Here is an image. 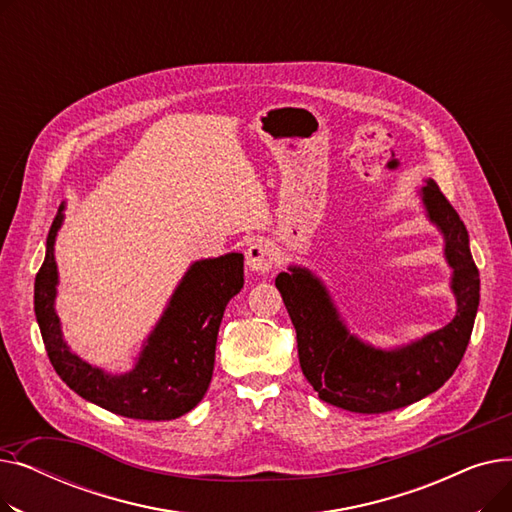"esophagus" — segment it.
Instances as JSON below:
<instances>
[{"instance_id": "34e87169", "label": "esophagus", "mask_w": 512, "mask_h": 512, "mask_svg": "<svg viewBox=\"0 0 512 512\" xmlns=\"http://www.w3.org/2000/svg\"><path fill=\"white\" fill-rule=\"evenodd\" d=\"M245 255H247L249 270L255 274H267L276 263V253H274L270 242H265V240L253 242V245L247 247Z\"/></svg>"}]
</instances>
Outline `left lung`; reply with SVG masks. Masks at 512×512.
<instances>
[{
	"mask_svg": "<svg viewBox=\"0 0 512 512\" xmlns=\"http://www.w3.org/2000/svg\"><path fill=\"white\" fill-rule=\"evenodd\" d=\"M427 218L444 236L456 315L448 326L411 344L375 348L348 332L328 288L307 267L290 265L276 288L297 330L303 375L328 405L353 413H388L436 392L459 367L479 305V270L459 213L434 180L421 186Z\"/></svg>",
	"mask_w": 512,
	"mask_h": 512,
	"instance_id": "8db88e82",
	"label": "left lung"
}]
</instances>
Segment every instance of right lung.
Here are the masks:
<instances>
[{"instance_id":"1","label":"right lung","mask_w":512,"mask_h":512,"mask_svg":"<svg viewBox=\"0 0 512 512\" xmlns=\"http://www.w3.org/2000/svg\"><path fill=\"white\" fill-rule=\"evenodd\" d=\"M62 211L64 205L49 228L45 261L35 278V315L53 369L78 396L122 417L170 421L195 409L211 382L226 305L245 284V257L228 253L188 267L137 363L128 373L112 375L70 351L53 307L58 294L53 245L64 222Z\"/></svg>"}]
</instances>
